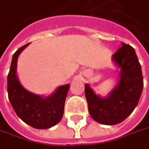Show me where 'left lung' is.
<instances>
[{"instance_id":"8db88e82","label":"left lung","mask_w":149,"mask_h":149,"mask_svg":"<svg viewBox=\"0 0 149 149\" xmlns=\"http://www.w3.org/2000/svg\"><path fill=\"white\" fill-rule=\"evenodd\" d=\"M122 47L112 61L119 71L116 86L107 96L97 94L85 84V94L91 118L97 122L113 125L124 121L136 107L143 88L142 69L135 49L121 42Z\"/></svg>"}]
</instances>
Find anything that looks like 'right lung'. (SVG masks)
I'll list each match as a JSON object with an SVG mask.
<instances>
[{
	"label": "right lung",
	"mask_w": 149,
	"mask_h": 149,
	"mask_svg": "<svg viewBox=\"0 0 149 149\" xmlns=\"http://www.w3.org/2000/svg\"><path fill=\"white\" fill-rule=\"evenodd\" d=\"M29 45L17 49L13 55L7 75L8 98L17 115L24 122L36 129L44 130L56 125L62 120L70 85L60 86L48 96L35 94L25 89L18 80L17 65L20 53Z\"/></svg>",
	"instance_id": "obj_1"
}]
</instances>
